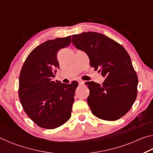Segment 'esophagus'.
Listing matches in <instances>:
<instances>
[{
  "label": "esophagus",
  "instance_id": "1",
  "mask_svg": "<svg viewBox=\"0 0 153 153\" xmlns=\"http://www.w3.org/2000/svg\"><path fill=\"white\" fill-rule=\"evenodd\" d=\"M78 84H79V86H82V85L84 84V82L82 81V80H79V81H78Z\"/></svg>",
  "mask_w": 153,
  "mask_h": 153
}]
</instances>
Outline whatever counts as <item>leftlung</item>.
<instances>
[{
    "label": "left lung",
    "instance_id": "left-lung-1",
    "mask_svg": "<svg viewBox=\"0 0 153 153\" xmlns=\"http://www.w3.org/2000/svg\"><path fill=\"white\" fill-rule=\"evenodd\" d=\"M72 42L87 54L90 66L100 68L98 71L105 78L102 85L86 83L92 114L103 120L120 119L132 107L138 92V76L128 52L116 41L97 32L73 35Z\"/></svg>",
    "mask_w": 153,
    "mask_h": 153
}]
</instances>
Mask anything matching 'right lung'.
I'll return each mask as SVG.
<instances>
[{"label":"right lung","mask_w":153,"mask_h":153,"mask_svg":"<svg viewBox=\"0 0 153 153\" xmlns=\"http://www.w3.org/2000/svg\"><path fill=\"white\" fill-rule=\"evenodd\" d=\"M71 36L50 40L31 52L21 69L18 94L27 115L42 128L55 129L71 117L77 81H53L59 68L57 53L71 44Z\"/></svg>","instance_id":"1"}]
</instances>
